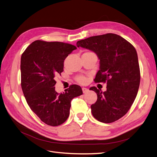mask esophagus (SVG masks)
<instances>
[{
	"instance_id": "34e87169",
	"label": "esophagus",
	"mask_w": 157,
	"mask_h": 157,
	"mask_svg": "<svg viewBox=\"0 0 157 157\" xmlns=\"http://www.w3.org/2000/svg\"><path fill=\"white\" fill-rule=\"evenodd\" d=\"M82 90H83V92L84 94L87 93V92H89V89H86V88H85V87H83V88H82Z\"/></svg>"
}]
</instances>
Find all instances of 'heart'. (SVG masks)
I'll return each instance as SVG.
<instances>
[{"label": "heart", "mask_w": 157, "mask_h": 157, "mask_svg": "<svg viewBox=\"0 0 157 157\" xmlns=\"http://www.w3.org/2000/svg\"><path fill=\"white\" fill-rule=\"evenodd\" d=\"M76 81L81 84H85L86 82V79L85 76H83V75H79L76 78Z\"/></svg>", "instance_id": "1"}]
</instances>
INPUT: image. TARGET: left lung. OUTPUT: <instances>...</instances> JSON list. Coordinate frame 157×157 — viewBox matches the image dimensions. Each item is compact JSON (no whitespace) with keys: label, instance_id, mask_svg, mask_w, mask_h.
Segmentation results:
<instances>
[{"label":"left lung","instance_id":"1","mask_svg":"<svg viewBox=\"0 0 157 157\" xmlns=\"http://www.w3.org/2000/svg\"><path fill=\"white\" fill-rule=\"evenodd\" d=\"M78 47L95 52L100 59L96 82H106L107 90L90 88L98 99L90 106L93 117L112 123L128 112L137 95L140 72L136 50L129 42L114 33L90 37L77 42Z\"/></svg>","mask_w":157,"mask_h":157}]
</instances>
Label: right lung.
<instances>
[{
  "label": "right lung",
  "instance_id": "obj_1",
  "mask_svg": "<svg viewBox=\"0 0 157 157\" xmlns=\"http://www.w3.org/2000/svg\"><path fill=\"white\" fill-rule=\"evenodd\" d=\"M62 42L37 40L29 45L21 59V87L28 105L42 121L51 126L68 118L71 101L83 94L80 86L72 85L57 93L55 75L63 71L64 60L76 49Z\"/></svg>",
  "mask_w": 157,
  "mask_h": 157
}]
</instances>
